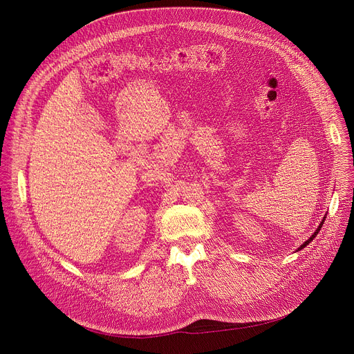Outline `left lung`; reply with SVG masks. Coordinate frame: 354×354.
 I'll return each instance as SVG.
<instances>
[{"label": "left lung", "mask_w": 354, "mask_h": 354, "mask_svg": "<svg viewBox=\"0 0 354 354\" xmlns=\"http://www.w3.org/2000/svg\"><path fill=\"white\" fill-rule=\"evenodd\" d=\"M324 222H325V218H324V221H322V222H321V225H319V226H318V229H317V230H315V232H314V234H313V236H311V237H310V239H308V240H307V241H306V243H304V244H301V245H300V248H299V251H300V250H303V248H304V247H306V245H308V244H310V243H311V241H313V240H314V239H315V236H317V234H318V232H319V230H321V227H322V225H324Z\"/></svg>", "instance_id": "1"}]
</instances>
